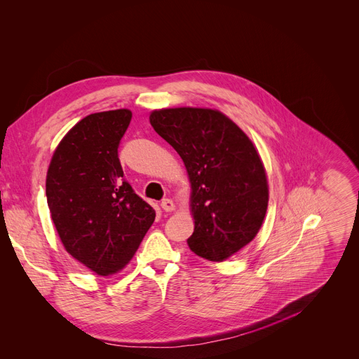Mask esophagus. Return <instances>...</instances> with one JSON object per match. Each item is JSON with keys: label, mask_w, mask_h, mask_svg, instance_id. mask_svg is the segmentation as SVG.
I'll use <instances>...</instances> for the list:
<instances>
[{"label": "esophagus", "mask_w": 359, "mask_h": 359, "mask_svg": "<svg viewBox=\"0 0 359 359\" xmlns=\"http://www.w3.org/2000/svg\"><path fill=\"white\" fill-rule=\"evenodd\" d=\"M160 205H161L163 210H165V212H172V210H175V208H176L172 199H163Z\"/></svg>", "instance_id": "34e87169"}]
</instances>
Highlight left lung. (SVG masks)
Returning a JSON list of instances; mask_svg holds the SVG:
<instances>
[{
    "instance_id": "left-lung-1",
    "label": "left lung",
    "mask_w": 359,
    "mask_h": 359,
    "mask_svg": "<svg viewBox=\"0 0 359 359\" xmlns=\"http://www.w3.org/2000/svg\"><path fill=\"white\" fill-rule=\"evenodd\" d=\"M150 124L179 153L192 183L190 250L222 261L251 243L269 205L266 170L251 140L213 109H160Z\"/></svg>"
}]
</instances>
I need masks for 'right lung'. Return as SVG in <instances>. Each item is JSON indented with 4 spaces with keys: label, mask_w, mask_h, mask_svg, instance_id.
I'll return each instance as SVG.
<instances>
[{
    "label": "right lung",
    "mask_w": 359,
    "mask_h": 359,
    "mask_svg": "<svg viewBox=\"0 0 359 359\" xmlns=\"http://www.w3.org/2000/svg\"><path fill=\"white\" fill-rule=\"evenodd\" d=\"M131 116L128 109L85 116L60 141L47 170L46 196L60 240L100 276L127 266L156 218L118 158Z\"/></svg>",
    "instance_id": "add662e5"
}]
</instances>
